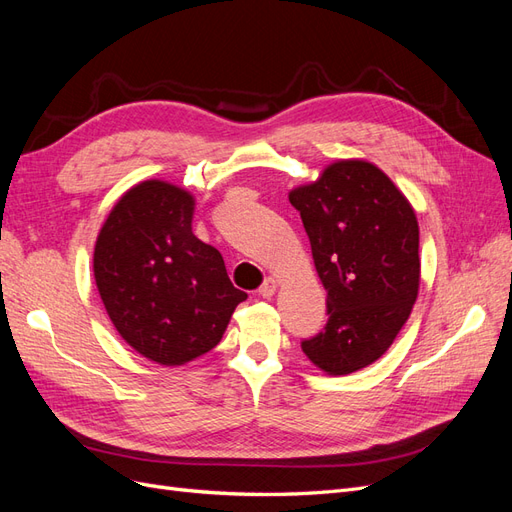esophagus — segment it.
Masks as SVG:
<instances>
[{
  "label": "esophagus",
  "instance_id": "esophagus-1",
  "mask_svg": "<svg viewBox=\"0 0 512 512\" xmlns=\"http://www.w3.org/2000/svg\"><path fill=\"white\" fill-rule=\"evenodd\" d=\"M275 290H277V280H273V277H267V280L262 282V286L258 288V294H260V297H265V299H271Z\"/></svg>",
  "mask_w": 512,
  "mask_h": 512
}]
</instances>
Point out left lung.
<instances>
[{"label":"left lung","mask_w":512,"mask_h":512,"mask_svg":"<svg viewBox=\"0 0 512 512\" xmlns=\"http://www.w3.org/2000/svg\"><path fill=\"white\" fill-rule=\"evenodd\" d=\"M288 198L327 290L329 320L301 348L327 374H352L389 350L412 312L421 280L414 209L365 160H339Z\"/></svg>","instance_id":"1"}]
</instances>
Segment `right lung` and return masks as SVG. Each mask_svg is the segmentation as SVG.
<instances>
[{
	"mask_svg": "<svg viewBox=\"0 0 512 512\" xmlns=\"http://www.w3.org/2000/svg\"><path fill=\"white\" fill-rule=\"evenodd\" d=\"M194 198L143 181L119 198L94 252L108 318L149 361L183 365L220 344L247 294L228 280L222 254L192 232Z\"/></svg>",
	"mask_w": 512,
	"mask_h": 512,
	"instance_id": "obj_1",
	"label": "right lung"
}]
</instances>
